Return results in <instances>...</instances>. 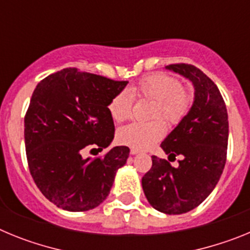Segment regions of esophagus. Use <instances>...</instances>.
Masks as SVG:
<instances>
[{
    "instance_id": "34e87169",
    "label": "esophagus",
    "mask_w": 250,
    "mask_h": 250,
    "mask_svg": "<svg viewBox=\"0 0 250 250\" xmlns=\"http://www.w3.org/2000/svg\"><path fill=\"white\" fill-rule=\"evenodd\" d=\"M139 152H140V150L134 149V147H131V149H130V154H131V155H135V154H139Z\"/></svg>"
}]
</instances>
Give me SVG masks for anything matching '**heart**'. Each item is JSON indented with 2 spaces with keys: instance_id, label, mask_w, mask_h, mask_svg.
Returning a JSON list of instances; mask_svg holds the SVG:
<instances>
[{
  "instance_id": "1",
  "label": "heart",
  "mask_w": 250,
  "mask_h": 250,
  "mask_svg": "<svg viewBox=\"0 0 250 250\" xmlns=\"http://www.w3.org/2000/svg\"><path fill=\"white\" fill-rule=\"evenodd\" d=\"M136 96L155 100L152 118H161L170 125L178 124L190 107L191 96L178 79L167 74H152L139 81L134 87ZM111 118L118 123L127 120L132 112V99L127 91L119 92L109 105ZM165 134L164 123H132L118 131L121 144L138 150H145L156 144Z\"/></svg>"
}]
</instances>
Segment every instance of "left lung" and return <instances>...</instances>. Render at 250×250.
<instances>
[{
  "label": "left lung",
  "mask_w": 250,
  "mask_h": 250,
  "mask_svg": "<svg viewBox=\"0 0 250 250\" xmlns=\"http://www.w3.org/2000/svg\"><path fill=\"white\" fill-rule=\"evenodd\" d=\"M165 68L190 80L195 90L189 112L160 145L169 156L183 158L174 167L165 159L152 156L151 169L141 184L154 209L184 214L202 204L222 176L228 149V112L218 86L202 70L188 63Z\"/></svg>",
  "instance_id": "8db88e82"
}]
</instances>
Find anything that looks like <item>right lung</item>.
I'll use <instances>...</instances> for the list:
<instances>
[{"label":"right lung","mask_w":250,"mask_h":250,"mask_svg":"<svg viewBox=\"0 0 250 250\" xmlns=\"http://www.w3.org/2000/svg\"><path fill=\"white\" fill-rule=\"evenodd\" d=\"M126 85L68 67L36 86L25 116L26 155L37 188L56 207L86 211L109 195L130 149L115 146L96 159H83L81 150L111 144L115 126L109 105Z\"/></svg>","instance_id":"obj_1"}]
</instances>
